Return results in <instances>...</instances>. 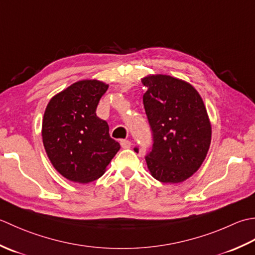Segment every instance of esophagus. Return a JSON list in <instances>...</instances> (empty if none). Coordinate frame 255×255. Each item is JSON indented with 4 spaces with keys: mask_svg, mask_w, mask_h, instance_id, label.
<instances>
[{
    "mask_svg": "<svg viewBox=\"0 0 255 255\" xmlns=\"http://www.w3.org/2000/svg\"><path fill=\"white\" fill-rule=\"evenodd\" d=\"M131 145H132V143L128 141V139H122L121 141V146H122V148H129L131 147Z\"/></svg>",
    "mask_w": 255,
    "mask_h": 255,
    "instance_id": "1",
    "label": "esophagus"
}]
</instances>
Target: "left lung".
I'll use <instances>...</instances> for the list:
<instances>
[{
    "label": "left lung",
    "mask_w": 255,
    "mask_h": 255,
    "mask_svg": "<svg viewBox=\"0 0 255 255\" xmlns=\"http://www.w3.org/2000/svg\"><path fill=\"white\" fill-rule=\"evenodd\" d=\"M145 112L153 147L145 157L150 175L178 184L200 168L211 143V123L199 92L189 82L168 75L142 78ZM137 152V148H135Z\"/></svg>",
    "instance_id": "left-lung-1"
}]
</instances>
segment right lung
I'll return each mask as SVG.
<instances>
[{
  "label": "right lung",
  "instance_id": "add662e5",
  "mask_svg": "<svg viewBox=\"0 0 255 255\" xmlns=\"http://www.w3.org/2000/svg\"><path fill=\"white\" fill-rule=\"evenodd\" d=\"M108 88L97 79L79 80L55 95L46 107L41 126L46 154L70 181L87 184L101 177L121 147L96 113Z\"/></svg>",
  "mask_w": 255,
  "mask_h": 255
}]
</instances>
